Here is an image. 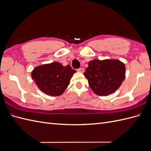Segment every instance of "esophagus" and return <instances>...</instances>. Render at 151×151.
<instances>
[{
	"instance_id": "esophagus-1",
	"label": "esophagus",
	"mask_w": 151,
	"mask_h": 151,
	"mask_svg": "<svg viewBox=\"0 0 151 151\" xmlns=\"http://www.w3.org/2000/svg\"><path fill=\"white\" fill-rule=\"evenodd\" d=\"M77 71H78V72H80V73H83L84 70H83V68H79V69H77Z\"/></svg>"
}]
</instances>
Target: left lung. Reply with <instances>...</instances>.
<instances>
[{
	"mask_svg": "<svg viewBox=\"0 0 151 151\" xmlns=\"http://www.w3.org/2000/svg\"><path fill=\"white\" fill-rule=\"evenodd\" d=\"M83 75L94 93L107 96L122 85L125 77V66L117 59H94L88 62Z\"/></svg>",
	"mask_w": 151,
	"mask_h": 151,
	"instance_id": "8db88e82",
	"label": "left lung"
}]
</instances>
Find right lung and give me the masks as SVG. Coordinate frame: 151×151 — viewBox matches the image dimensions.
Returning a JSON list of instances; mask_svg holds the SVG:
<instances>
[{
	"label": "right lung",
	"instance_id": "obj_1",
	"mask_svg": "<svg viewBox=\"0 0 151 151\" xmlns=\"http://www.w3.org/2000/svg\"><path fill=\"white\" fill-rule=\"evenodd\" d=\"M76 71L68 65L55 62L37 66L31 71V78L41 91L52 96H60L68 88Z\"/></svg>",
	"mask_w": 151,
	"mask_h": 151
}]
</instances>
